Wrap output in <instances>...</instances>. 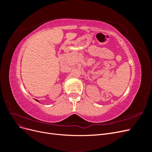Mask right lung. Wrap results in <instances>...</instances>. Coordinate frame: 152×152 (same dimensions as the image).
Returning a JSON list of instances; mask_svg holds the SVG:
<instances>
[{
  "mask_svg": "<svg viewBox=\"0 0 152 152\" xmlns=\"http://www.w3.org/2000/svg\"><path fill=\"white\" fill-rule=\"evenodd\" d=\"M35 100L37 101V102H39V100H37V99H35ZM39 103H40V102H39Z\"/></svg>",
  "mask_w": 152,
  "mask_h": 152,
  "instance_id": "obj_1",
  "label": "right lung"
}]
</instances>
